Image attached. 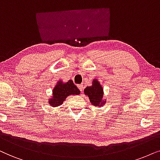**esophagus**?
Instances as JSON below:
<instances>
[{
	"instance_id": "1",
	"label": "esophagus",
	"mask_w": 160,
	"mask_h": 160,
	"mask_svg": "<svg viewBox=\"0 0 160 160\" xmlns=\"http://www.w3.org/2000/svg\"><path fill=\"white\" fill-rule=\"evenodd\" d=\"M78 88L80 91H82V90H83V86H82V84L78 85Z\"/></svg>"
}]
</instances>
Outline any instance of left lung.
<instances>
[{
    "instance_id": "8db88e82",
    "label": "left lung",
    "mask_w": 160,
    "mask_h": 160,
    "mask_svg": "<svg viewBox=\"0 0 160 160\" xmlns=\"http://www.w3.org/2000/svg\"><path fill=\"white\" fill-rule=\"evenodd\" d=\"M85 94L89 98L91 103L94 106L102 107L105 103L103 99V88L97 79H94L92 82V86H88L84 89Z\"/></svg>"
}]
</instances>
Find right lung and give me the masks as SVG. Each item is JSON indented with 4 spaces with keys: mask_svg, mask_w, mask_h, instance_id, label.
<instances>
[{
    "mask_svg": "<svg viewBox=\"0 0 160 160\" xmlns=\"http://www.w3.org/2000/svg\"><path fill=\"white\" fill-rule=\"evenodd\" d=\"M80 93V90L77 88L72 80H69L67 82H63L60 80L53 88L52 97L49 99V104L52 107H58L63 104L66 98L69 95H78Z\"/></svg>",
    "mask_w": 160,
    "mask_h": 160,
    "instance_id": "1",
    "label": "right lung"
}]
</instances>
